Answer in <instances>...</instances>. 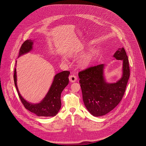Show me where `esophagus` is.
<instances>
[{
    "label": "esophagus",
    "instance_id": "esophagus-1",
    "mask_svg": "<svg viewBox=\"0 0 146 146\" xmlns=\"http://www.w3.org/2000/svg\"><path fill=\"white\" fill-rule=\"evenodd\" d=\"M69 80L72 83L75 82L77 80V77L75 75H71L69 76Z\"/></svg>",
    "mask_w": 146,
    "mask_h": 146
}]
</instances>
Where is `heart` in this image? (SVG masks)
Instances as JSON below:
<instances>
[{"mask_svg":"<svg viewBox=\"0 0 146 146\" xmlns=\"http://www.w3.org/2000/svg\"><path fill=\"white\" fill-rule=\"evenodd\" d=\"M93 58V53L89 52L81 58L79 63L83 66H86L92 61ZM62 60L63 61H67V59H66V57H64V56H63L62 57Z\"/></svg>","mask_w":146,"mask_h":146,"instance_id":"1","label":"heart"}]
</instances>
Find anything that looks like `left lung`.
Masks as SVG:
<instances>
[{
  "label": "left lung",
  "instance_id": "left-lung-1",
  "mask_svg": "<svg viewBox=\"0 0 146 146\" xmlns=\"http://www.w3.org/2000/svg\"><path fill=\"white\" fill-rule=\"evenodd\" d=\"M113 57L123 61V76L115 83L106 82L104 64L88 67L79 72L84 103L94 116H103L112 111L120 102L125 93L130 68L124 48H119Z\"/></svg>",
  "mask_w": 146,
  "mask_h": 146
}]
</instances>
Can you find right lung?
I'll return each instance as SVG.
<instances>
[{
    "instance_id": "add662e5",
    "label": "right lung",
    "mask_w": 146,
    "mask_h": 146,
    "mask_svg": "<svg viewBox=\"0 0 146 146\" xmlns=\"http://www.w3.org/2000/svg\"><path fill=\"white\" fill-rule=\"evenodd\" d=\"M33 42L32 40H27L22 44L20 49L19 57L30 52L33 48ZM70 72L63 71L56 74L54 78L53 82L45 97L42 102L38 104H32L24 100L19 93L17 86L16 70L14 71V82L17 91L21 102L26 109L35 113L38 116H56L61 107V95L63 90L68 85L69 82L68 76Z\"/></svg>"
}]
</instances>
